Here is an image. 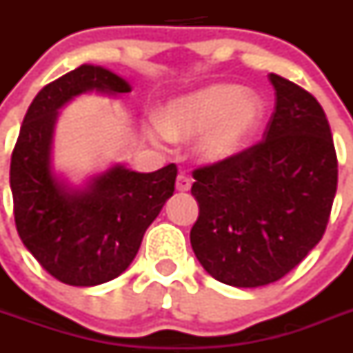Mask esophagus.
I'll use <instances>...</instances> for the list:
<instances>
[{
	"label": "esophagus",
	"mask_w": 353,
	"mask_h": 353,
	"mask_svg": "<svg viewBox=\"0 0 353 353\" xmlns=\"http://www.w3.org/2000/svg\"><path fill=\"white\" fill-rule=\"evenodd\" d=\"M191 189V179L187 176L185 173H180L179 176H176V191L180 192H185Z\"/></svg>",
	"instance_id": "34e87169"
}]
</instances>
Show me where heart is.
<instances>
[{
	"mask_svg": "<svg viewBox=\"0 0 353 353\" xmlns=\"http://www.w3.org/2000/svg\"><path fill=\"white\" fill-rule=\"evenodd\" d=\"M261 114L258 97L240 93L233 84H215L170 102L154 123V132L170 139L201 134L196 143L198 155L207 162H219L244 148Z\"/></svg>",
	"mask_w": 353,
	"mask_h": 353,
	"instance_id": "b5f03b06",
	"label": "heart"
}]
</instances>
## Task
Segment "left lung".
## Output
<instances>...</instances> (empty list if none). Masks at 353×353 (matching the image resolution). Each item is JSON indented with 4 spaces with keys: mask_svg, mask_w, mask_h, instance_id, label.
Segmentation results:
<instances>
[{
    "mask_svg": "<svg viewBox=\"0 0 353 353\" xmlns=\"http://www.w3.org/2000/svg\"><path fill=\"white\" fill-rule=\"evenodd\" d=\"M276 105L263 139L192 171L199 215L191 245L214 279L256 288L285 277L322 240L338 157L322 105L270 74Z\"/></svg>",
    "mask_w": 353,
    "mask_h": 353,
    "instance_id": "obj_1",
    "label": "left lung"
}]
</instances>
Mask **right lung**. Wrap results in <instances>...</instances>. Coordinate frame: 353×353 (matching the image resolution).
Segmentation results:
<instances>
[{
	"instance_id": "obj_1",
	"label": "right lung",
	"mask_w": 353,
	"mask_h": 353,
	"mask_svg": "<svg viewBox=\"0 0 353 353\" xmlns=\"http://www.w3.org/2000/svg\"><path fill=\"white\" fill-rule=\"evenodd\" d=\"M90 90L117 95L130 86L93 65L46 84L28 108L10 162L19 236L43 269L70 286L102 285L132 263L146 228L173 196L179 171L174 164L154 173L114 166L84 191H65L51 171L52 129L58 109Z\"/></svg>"
}]
</instances>
